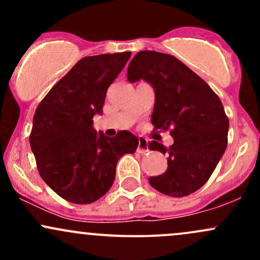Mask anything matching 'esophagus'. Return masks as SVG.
<instances>
[{"label":"esophagus","instance_id":"obj_1","mask_svg":"<svg viewBox=\"0 0 260 260\" xmlns=\"http://www.w3.org/2000/svg\"><path fill=\"white\" fill-rule=\"evenodd\" d=\"M137 151H138L139 154H145L149 151L148 140L145 138H143V137H140V138L138 139V148H137Z\"/></svg>","mask_w":260,"mask_h":260}]
</instances>
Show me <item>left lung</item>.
Returning <instances> with one entry per match:
<instances>
[{
    "label": "left lung",
    "mask_w": 260,
    "mask_h": 260,
    "mask_svg": "<svg viewBox=\"0 0 260 260\" xmlns=\"http://www.w3.org/2000/svg\"><path fill=\"white\" fill-rule=\"evenodd\" d=\"M128 82L145 80L154 88L151 123L168 131L174 144L151 140L150 150L168 155V170L149 178L170 197H186L209 180L228 147L229 118L213 89L180 59L168 53L140 51L127 70Z\"/></svg>",
    "instance_id": "1"
}]
</instances>
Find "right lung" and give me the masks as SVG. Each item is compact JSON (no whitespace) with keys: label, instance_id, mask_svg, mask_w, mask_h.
Wrapping results in <instances>:
<instances>
[{"label":"right lung","instance_id":"obj_1","mask_svg":"<svg viewBox=\"0 0 260 260\" xmlns=\"http://www.w3.org/2000/svg\"><path fill=\"white\" fill-rule=\"evenodd\" d=\"M129 57L127 51L79 59L37 107L29 142L38 171L66 201H98L111 188L120 157L137 150L138 138L128 131L110 138L92 127Z\"/></svg>","mask_w":260,"mask_h":260}]
</instances>
